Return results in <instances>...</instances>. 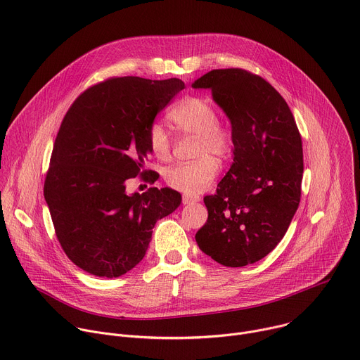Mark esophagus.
<instances>
[{"label": "esophagus", "instance_id": "1", "mask_svg": "<svg viewBox=\"0 0 360 360\" xmlns=\"http://www.w3.org/2000/svg\"><path fill=\"white\" fill-rule=\"evenodd\" d=\"M199 200V196H192V195H184L182 196V203L188 205V203H195Z\"/></svg>", "mask_w": 360, "mask_h": 360}]
</instances>
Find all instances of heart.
Listing matches in <instances>:
<instances>
[{
	"label": "heart",
	"mask_w": 360,
	"mask_h": 360,
	"mask_svg": "<svg viewBox=\"0 0 360 360\" xmlns=\"http://www.w3.org/2000/svg\"><path fill=\"white\" fill-rule=\"evenodd\" d=\"M171 121L185 135L196 136L195 162H184L165 172L167 184L186 195H196L208 189L219 172L218 162L231 157L233 149L232 132L218 124V114L208 99L189 96L171 111ZM148 143L153 157L167 161L171 157L172 141L161 124L150 125Z\"/></svg>",
	"instance_id": "b5f03b06"
}]
</instances>
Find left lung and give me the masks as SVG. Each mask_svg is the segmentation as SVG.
Segmentation results:
<instances>
[{"label": "left lung", "instance_id": "left-lung-1", "mask_svg": "<svg viewBox=\"0 0 360 360\" xmlns=\"http://www.w3.org/2000/svg\"><path fill=\"white\" fill-rule=\"evenodd\" d=\"M192 88L211 89L233 136V162L217 193L203 198L208 221L195 239L218 264L246 266L275 249L299 207L300 134L286 101L259 75L214 70Z\"/></svg>", "mask_w": 360, "mask_h": 360}]
</instances>
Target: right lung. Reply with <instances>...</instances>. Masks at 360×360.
<instances>
[{
  "label": "right lung",
  "instance_id": "right-lung-1",
  "mask_svg": "<svg viewBox=\"0 0 360 360\" xmlns=\"http://www.w3.org/2000/svg\"><path fill=\"white\" fill-rule=\"evenodd\" d=\"M185 88L178 78H110L84 91L65 114L44 184L57 238L68 258L99 278H118L145 256L158 219L182 200L171 188L128 195L146 171L148 131Z\"/></svg>",
  "mask_w": 360,
  "mask_h": 360
}]
</instances>
